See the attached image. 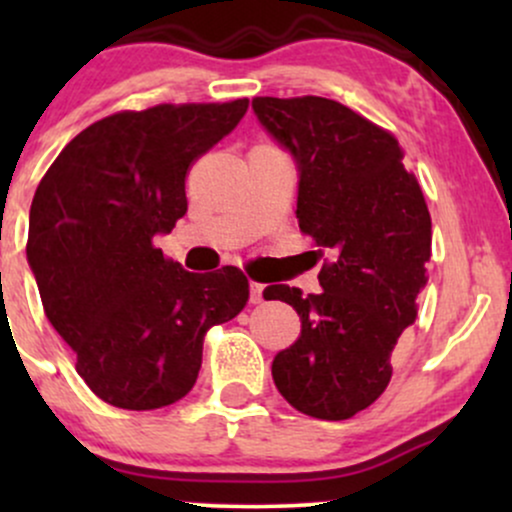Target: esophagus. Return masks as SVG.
I'll return each mask as SVG.
<instances>
[{
	"label": "esophagus",
	"instance_id": "34e87169",
	"mask_svg": "<svg viewBox=\"0 0 512 512\" xmlns=\"http://www.w3.org/2000/svg\"><path fill=\"white\" fill-rule=\"evenodd\" d=\"M264 284H260V281H250V303H262L264 301Z\"/></svg>",
	"mask_w": 512,
	"mask_h": 512
}]
</instances>
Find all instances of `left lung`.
<instances>
[{
    "label": "left lung",
    "instance_id": "8db88e82",
    "mask_svg": "<svg viewBox=\"0 0 512 512\" xmlns=\"http://www.w3.org/2000/svg\"><path fill=\"white\" fill-rule=\"evenodd\" d=\"M260 122L296 158L298 226L313 238L322 291L272 284L267 301L301 315V337L274 356L276 390L322 421L351 419L392 378V351L419 313L431 214L387 129L320 96L252 98Z\"/></svg>",
    "mask_w": 512,
    "mask_h": 512
}]
</instances>
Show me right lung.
<instances>
[{
    "label": "right lung",
    "instance_id": "right-lung-1",
    "mask_svg": "<svg viewBox=\"0 0 512 512\" xmlns=\"http://www.w3.org/2000/svg\"><path fill=\"white\" fill-rule=\"evenodd\" d=\"M245 110L248 98L120 110L76 134L35 190L26 255L45 315L113 407L185 397L207 332L248 303L238 267L187 272L154 245L185 216L192 163Z\"/></svg>",
    "mask_w": 512,
    "mask_h": 512
}]
</instances>
